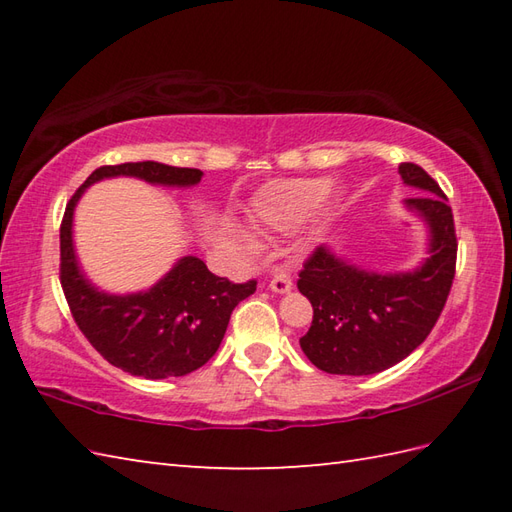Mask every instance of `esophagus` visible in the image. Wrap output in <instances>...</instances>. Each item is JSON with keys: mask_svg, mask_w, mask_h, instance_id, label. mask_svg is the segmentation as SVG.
<instances>
[{"mask_svg": "<svg viewBox=\"0 0 512 512\" xmlns=\"http://www.w3.org/2000/svg\"><path fill=\"white\" fill-rule=\"evenodd\" d=\"M270 288H273L275 292H279V295H284V292H288L292 288L290 273H286V270H281V273H277L273 279H270Z\"/></svg>", "mask_w": 512, "mask_h": 512, "instance_id": "34e87169", "label": "esophagus"}]
</instances>
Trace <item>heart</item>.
<instances>
[{"mask_svg": "<svg viewBox=\"0 0 512 512\" xmlns=\"http://www.w3.org/2000/svg\"><path fill=\"white\" fill-rule=\"evenodd\" d=\"M328 178H292L270 184L257 195L250 209V222L259 231H292L319 209L328 198ZM248 250H255V242H246Z\"/></svg>", "mask_w": 512, "mask_h": 512, "instance_id": "1", "label": "heart"}]
</instances>
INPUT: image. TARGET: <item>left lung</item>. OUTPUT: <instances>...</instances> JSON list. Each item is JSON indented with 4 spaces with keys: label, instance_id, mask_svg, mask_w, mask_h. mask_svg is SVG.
<instances>
[{
    "label": "left lung",
    "instance_id": "1",
    "mask_svg": "<svg viewBox=\"0 0 512 512\" xmlns=\"http://www.w3.org/2000/svg\"><path fill=\"white\" fill-rule=\"evenodd\" d=\"M398 171L424 193L405 204L429 226L427 262L413 273L378 275L319 246L299 273L297 288L314 310L301 350L328 374L369 376L394 367L427 339L451 292L458 237L447 195L413 162H402Z\"/></svg>",
    "mask_w": 512,
    "mask_h": 512
}]
</instances>
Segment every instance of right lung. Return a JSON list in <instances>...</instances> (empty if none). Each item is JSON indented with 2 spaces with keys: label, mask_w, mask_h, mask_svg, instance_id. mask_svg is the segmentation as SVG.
I'll use <instances>...</instances> for the list:
<instances>
[{
  "label": "right lung",
  "mask_w": 512,
  "mask_h": 512,
  "mask_svg": "<svg viewBox=\"0 0 512 512\" xmlns=\"http://www.w3.org/2000/svg\"><path fill=\"white\" fill-rule=\"evenodd\" d=\"M134 176L165 187H191L200 169L162 162H125L92 171L65 206L61 220V288L85 339L107 363L143 378L184 376L202 367L220 347L228 319L239 301L250 297L257 281L233 284L213 275L202 259L182 257L165 279L136 295H107L83 277L72 246V215L83 191L103 178Z\"/></svg>",
  "instance_id": "right-lung-1"
}]
</instances>
